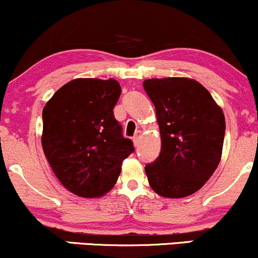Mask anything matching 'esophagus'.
Instances as JSON below:
<instances>
[{"label":"esophagus","instance_id":"1","mask_svg":"<svg viewBox=\"0 0 258 258\" xmlns=\"http://www.w3.org/2000/svg\"><path fill=\"white\" fill-rule=\"evenodd\" d=\"M141 137H142V132H141V131L136 132L135 137H133V144H135V147L138 146L139 141H141Z\"/></svg>","mask_w":258,"mask_h":258}]
</instances>
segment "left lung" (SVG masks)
Returning <instances> with one entry per match:
<instances>
[{
    "instance_id": "8db88e82",
    "label": "left lung",
    "mask_w": 258,
    "mask_h": 258,
    "mask_svg": "<svg viewBox=\"0 0 258 258\" xmlns=\"http://www.w3.org/2000/svg\"><path fill=\"white\" fill-rule=\"evenodd\" d=\"M144 90L155 106L161 152L147 165L149 185L160 197L194 194L221 161L226 120L200 82L189 78L149 79Z\"/></svg>"
}]
</instances>
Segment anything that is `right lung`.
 Masks as SVG:
<instances>
[{"label": "right lung", "mask_w": 258, "mask_h": 258, "mask_svg": "<svg viewBox=\"0 0 258 258\" xmlns=\"http://www.w3.org/2000/svg\"><path fill=\"white\" fill-rule=\"evenodd\" d=\"M120 94L114 79H75L43 108L44 156L64 188L80 198L110 191L123 160L133 152L112 111Z\"/></svg>", "instance_id": "add662e5"}]
</instances>
